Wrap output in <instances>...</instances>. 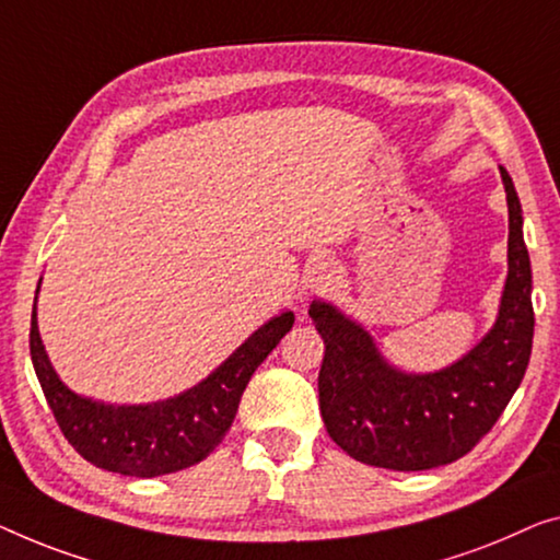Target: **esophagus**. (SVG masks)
I'll return each mask as SVG.
<instances>
[{"mask_svg": "<svg viewBox=\"0 0 560 560\" xmlns=\"http://www.w3.org/2000/svg\"><path fill=\"white\" fill-rule=\"evenodd\" d=\"M339 279V266L331 261V258H319L306 269V289L314 291V294H324L329 291Z\"/></svg>", "mask_w": 560, "mask_h": 560, "instance_id": "1", "label": "esophagus"}]
</instances>
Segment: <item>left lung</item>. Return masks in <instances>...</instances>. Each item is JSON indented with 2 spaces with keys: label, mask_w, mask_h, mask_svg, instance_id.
Segmentation results:
<instances>
[{
  "label": "left lung",
  "mask_w": 560,
  "mask_h": 560,
  "mask_svg": "<svg viewBox=\"0 0 560 560\" xmlns=\"http://www.w3.org/2000/svg\"><path fill=\"white\" fill-rule=\"evenodd\" d=\"M508 200V277L495 324L470 352L435 372H405L339 306H308L324 339L319 410L349 457L387 470H430L470 453L523 382L533 347V273L523 208L500 165Z\"/></svg>",
  "instance_id": "obj_1"
}]
</instances>
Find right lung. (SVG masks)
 I'll return each instance as SVG.
<instances>
[{
    "label": "right lung",
    "mask_w": 560,
    "mask_h": 560,
    "mask_svg": "<svg viewBox=\"0 0 560 560\" xmlns=\"http://www.w3.org/2000/svg\"><path fill=\"white\" fill-rule=\"evenodd\" d=\"M291 327L294 312L287 308L261 324L198 385L145 405L103 402L67 387L42 345L37 296L32 312L30 354L62 435L88 463L130 478H158L186 470L219 445L236 417L241 395L256 366L271 354Z\"/></svg>",
    "instance_id": "1"
}]
</instances>
